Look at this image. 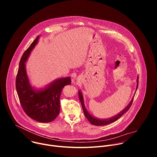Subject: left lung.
<instances>
[{"label": "left lung", "instance_id": "1", "mask_svg": "<svg viewBox=\"0 0 157 157\" xmlns=\"http://www.w3.org/2000/svg\"><path fill=\"white\" fill-rule=\"evenodd\" d=\"M137 87H136V91L137 89L138 88V86H139V76H137ZM135 94H136V93H135ZM135 94H134V96H135ZM78 95H79V100L81 101V105H82V109H83V112H84V114L85 116V117L87 119V120L89 121V122H90L91 124L93 125H99V126H101V125H107V124H111L113 123L115 121H116L117 119H119L124 113H125L126 112L130 109L131 105H132V103L133 102V98H134V96L132 98L131 101L130 102V103L127 105V107L123 109L121 112H120V113L117 114L116 116L113 117H110V118H109V119H98V118H96V117H93V116H91L90 114L89 113V112L87 110V109H86L85 106H84V98H83V96L81 93V92L80 91H78Z\"/></svg>", "mask_w": 157, "mask_h": 157}]
</instances>
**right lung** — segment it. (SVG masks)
Listing matches in <instances>:
<instances>
[{"instance_id":"1","label":"right lung","mask_w":157,"mask_h":157,"mask_svg":"<svg viewBox=\"0 0 157 157\" xmlns=\"http://www.w3.org/2000/svg\"><path fill=\"white\" fill-rule=\"evenodd\" d=\"M39 38L40 36H36L20 59L15 86L20 104L26 114L38 122L48 123L55 120L59 114L62 89L64 86L71 84V79L70 77L58 78L38 89L31 86L25 63Z\"/></svg>"}]
</instances>
